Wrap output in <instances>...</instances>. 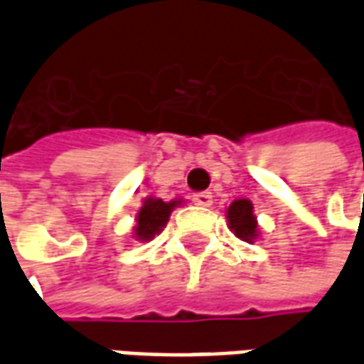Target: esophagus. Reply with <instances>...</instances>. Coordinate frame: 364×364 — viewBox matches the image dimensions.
<instances>
[{"mask_svg":"<svg viewBox=\"0 0 364 364\" xmlns=\"http://www.w3.org/2000/svg\"><path fill=\"white\" fill-rule=\"evenodd\" d=\"M193 203L198 206H210L213 205V195L210 193H197V195H193Z\"/></svg>","mask_w":364,"mask_h":364,"instance_id":"1","label":"esophagus"}]
</instances>
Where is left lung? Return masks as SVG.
Segmentation results:
<instances>
[{"label":"left lung","mask_w":364,"mask_h":364,"mask_svg":"<svg viewBox=\"0 0 364 364\" xmlns=\"http://www.w3.org/2000/svg\"><path fill=\"white\" fill-rule=\"evenodd\" d=\"M228 224L232 232L244 242H253L257 236V222L253 216V206L250 200H234L228 208Z\"/></svg>","instance_id":"obj_1"}]
</instances>
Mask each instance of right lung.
<instances>
[{"mask_svg": "<svg viewBox=\"0 0 364 364\" xmlns=\"http://www.w3.org/2000/svg\"><path fill=\"white\" fill-rule=\"evenodd\" d=\"M175 205H177L175 200L173 203H164L161 198H148L140 208V214H138L136 237L146 242V240H151L156 236L159 230L167 224L169 213Z\"/></svg>", "mask_w": 364, "mask_h": 364, "instance_id": "add662e5", "label": "right lung"}]
</instances>
